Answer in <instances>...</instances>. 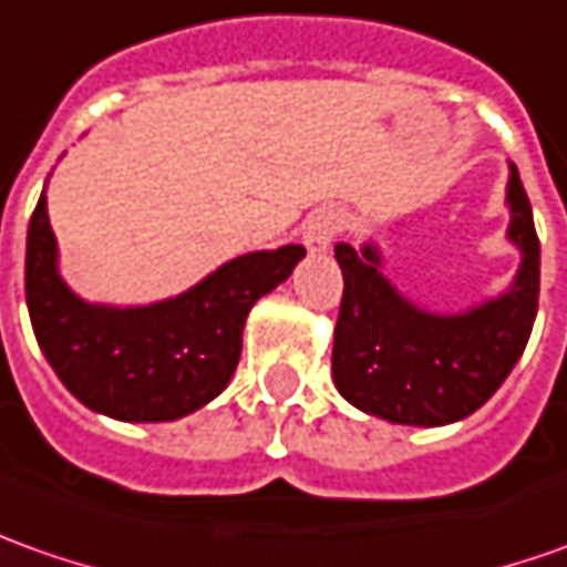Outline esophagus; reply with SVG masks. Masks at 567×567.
Returning <instances> with one entry per match:
<instances>
[{
  "instance_id": "1",
  "label": "esophagus",
  "mask_w": 567,
  "mask_h": 567,
  "mask_svg": "<svg viewBox=\"0 0 567 567\" xmlns=\"http://www.w3.org/2000/svg\"><path fill=\"white\" fill-rule=\"evenodd\" d=\"M342 213H336V209H322V213H317L310 223H307V228H303V247H307V254L310 257H322L326 250H329V245H332V238L342 231Z\"/></svg>"
}]
</instances>
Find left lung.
<instances>
[{
  "instance_id": "obj_1",
  "label": "left lung",
  "mask_w": 567,
  "mask_h": 567,
  "mask_svg": "<svg viewBox=\"0 0 567 567\" xmlns=\"http://www.w3.org/2000/svg\"><path fill=\"white\" fill-rule=\"evenodd\" d=\"M508 228L520 254L515 279L464 310H433L385 276L377 238L336 247L344 295L332 342V382L358 411L404 426L471 417L520 361L537 320L539 241L530 200L508 163Z\"/></svg>"
}]
</instances>
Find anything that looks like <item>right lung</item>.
<instances>
[{
	"instance_id": "1",
	"label": "right lung",
	"mask_w": 567,
	"mask_h": 567,
	"mask_svg": "<svg viewBox=\"0 0 567 567\" xmlns=\"http://www.w3.org/2000/svg\"><path fill=\"white\" fill-rule=\"evenodd\" d=\"M301 257L298 245L250 250L163 301H87L62 276L43 190L24 260L33 336L84 408L125 423H168L200 411L228 385L250 307L279 288Z\"/></svg>"
}]
</instances>
